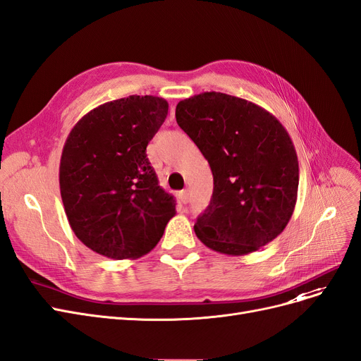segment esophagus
<instances>
[{"instance_id":"1","label":"esophagus","mask_w":361,"mask_h":361,"mask_svg":"<svg viewBox=\"0 0 361 361\" xmlns=\"http://www.w3.org/2000/svg\"><path fill=\"white\" fill-rule=\"evenodd\" d=\"M179 200H180L182 204H188L190 203V194H188V191H186V190L180 191L179 192Z\"/></svg>"}]
</instances>
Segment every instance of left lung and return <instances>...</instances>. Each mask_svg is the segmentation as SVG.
<instances>
[{
    "mask_svg": "<svg viewBox=\"0 0 361 361\" xmlns=\"http://www.w3.org/2000/svg\"><path fill=\"white\" fill-rule=\"evenodd\" d=\"M178 126L207 159L214 194L194 231L207 247L246 255L287 227L299 188V161L282 123L243 98L203 92L176 106Z\"/></svg>",
    "mask_w": 361,
    "mask_h": 361,
    "instance_id": "1",
    "label": "left lung"
}]
</instances>
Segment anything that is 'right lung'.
I'll return each instance as SVG.
<instances>
[{"mask_svg": "<svg viewBox=\"0 0 361 361\" xmlns=\"http://www.w3.org/2000/svg\"><path fill=\"white\" fill-rule=\"evenodd\" d=\"M169 103L130 95L88 111L70 131L59 164V190L76 238L114 259L139 258L163 238L176 202L158 185L146 157Z\"/></svg>", "mask_w": 361, "mask_h": 361, "instance_id": "right-lung-1", "label": "right lung"}]
</instances>
